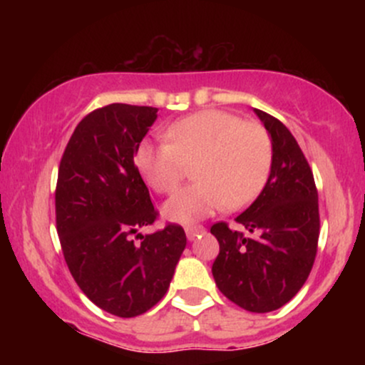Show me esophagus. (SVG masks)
Returning <instances> with one entry per match:
<instances>
[{"label":"esophagus","instance_id":"1","mask_svg":"<svg viewBox=\"0 0 365 365\" xmlns=\"http://www.w3.org/2000/svg\"><path fill=\"white\" fill-rule=\"evenodd\" d=\"M204 232H206V228H204V226H187L185 228L188 240H194L197 235H200V233H204Z\"/></svg>","mask_w":365,"mask_h":365}]
</instances>
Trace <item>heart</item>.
Returning <instances> with one entry per match:
<instances>
[{
    "mask_svg": "<svg viewBox=\"0 0 365 365\" xmlns=\"http://www.w3.org/2000/svg\"><path fill=\"white\" fill-rule=\"evenodd\" d=\"M161 144L144 140L135 166L158 194H171L194 166L197 183L182 188L163 207L177 223L204 220L225 206L240 209L261 194L269 178L273 145L259 123L223 110H204L171 123Z\"/></svg>",
    "mask_w": 365,
    "mask_h": 365,
    "instance_id": "heart-1",
    "label": "heart"
}]
</instances>
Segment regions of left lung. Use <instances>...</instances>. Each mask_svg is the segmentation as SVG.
Instances as JSON below:
<instances>
[{
  "mask_svg": "<svg viewBox=\"0 0 365 365\" xmlns=\"http://www.w3.org/2000/svg\"><path fill=\"white\" fill-rule=\"evenodd\" d=\"M273 145V163L257 199L235 217L257 238L216 223L220 242L212 264L226 299L249 312H271L290 302L312 269L319 240V204L312 170L302 149L279 120L254 110Z\"/></svg>",
  "mask_w": 365,
  "mask_h": 365,
  "instance_id": "left-lung-1",
  "label": "left lung"
}]
</instances>
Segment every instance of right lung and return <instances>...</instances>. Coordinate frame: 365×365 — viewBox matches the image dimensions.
<instances>
[{
	"label": "right lung",
	"instance_id": "add662e5",
	"mask_svg": "<svg viewBox=\"0 0 365 365\" xmlns=\"http://www.w3.org/2000/svg\"><path fill=\"white\" fill-rule=\"evenodd\" d=\"M158 108L113 103L83 118L63 153L54 202L66 266L87 299L118 317L148 312L168 292L187 245L180 225L133 235L158 211L133 158Z\"/></svg>",
	"mask_w": 365,
	"mask_h": 365
}]
</instances>
